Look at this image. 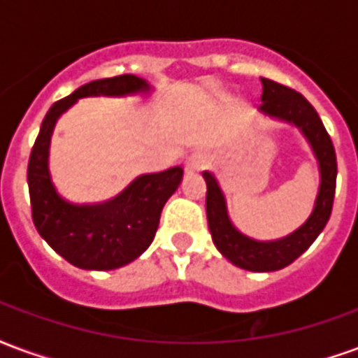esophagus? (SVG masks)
<instances>
[{"mask_svg":"<svg viewBox=\"0 0 358 358\" xmlns=\"http://www.w3.org/2000/svg\"><path fill=\"white\" fill-rule=\"evenodd\" d=\"M207 166H209V157L205 155V153H194V155L187 159L186 172L194 174V172H201Z\"/></svg>","mask_w":358,"mask_h":358,"instance_id":"obj_1","label":"esophagus"}]
</instances>
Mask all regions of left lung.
<instances>
[{
    "mask_svg": "<svg viewBox=\"0 0 358 358\" xmlns=\"http://www.w3.org/2000/svg\"><path fill=\"white\" fill-rule=\"evenodd\" d=\"M263 82V105L261 110L272 117L284 118L287 122L297 124L307 136L310 145L315 149L322 184L316 197V205L313 215L297 232L278 241H255L243 236L232 224L226 210L224 195L220 192L217 178L210 172H203L207 182V220L213 241L222 255L240 268L251 272H272L292 264L297 257L307 251L313 241L322 232L326 222L330 220L334 197H336V178H338V161L336 151L330 140V134L326 132L322 120L318 117L315 107L289 86L278 84L268 78H261Z\"/></svg>",
    "mask_w": 358,
    "mask_h": 358,
    "instance_id": "8db88e82",
    "label": "left lung"
}]
</instances>
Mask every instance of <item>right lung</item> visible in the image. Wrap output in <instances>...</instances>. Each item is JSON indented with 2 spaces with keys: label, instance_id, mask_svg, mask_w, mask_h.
<instances>
[{
  "label": "right lung",
  "instance_id": "obj_1",
  "mask_svg": "<svg viewBox=\"0 0 358 358\" xmlns=\"http://www.w3.org/2000/svg\"><path fill=\"white\" fill-rule=\"evenodd\" d=\"M148 90L134 74L94 80L51 105L28 161L32 220L43 240L69 263L86 270H113L132 263L155 238L161 210L180 180L182 166L145 174L103 205H71L51 184L48 155L53 126L78 97L124 95Z\"/></svg>",
  "mask_w": 358,
  "mask_h": 358
}]
</instances>
